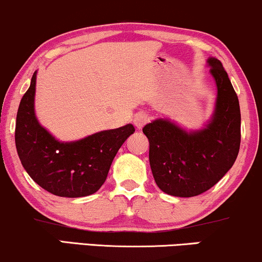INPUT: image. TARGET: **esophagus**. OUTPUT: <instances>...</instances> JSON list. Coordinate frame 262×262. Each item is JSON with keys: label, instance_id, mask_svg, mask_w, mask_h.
<instances>
[{"label": "esophagus", "instance_id": "1", "mask_svg": "<svg viewBox=\"0 0 262 262\" xmlns=\"http://www.w3.org/2000/svg\"><path fill=\"white\" fill-rule=\"evenodd\" d=\"M148 121H150V117H148V115L144 114V112H140V114L134 116L133 123L138 129H141L145 124L147 123Z\"/></svg>", "mask_w": 262, "mask_h": 262}]
</instances>
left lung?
Segmentation results:
<instances>
[{
    "instance_id": "left-lung-1",
    "label": "left lung",
    "mask_w": 262,
    "mask_h": 262,
    "mask_svg": "<svg viewBox=\"0 0 262 262\" xmlns=\"http://www.w3.org/2000/svg\"><path fill=\"white\" fill-rule=\"evenodd\" d=\"M216 99L209 121L187 130L169 118L142 129L150 142V165L157 186L175 197H193L213 187L236 161L241 145L239 101L220 60L209 57Z\"/></svg>"
}]
</instances>
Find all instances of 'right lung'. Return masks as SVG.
I'll return each mask as SVG.
<instances>
[{"instance_id":"add662e5","label":"right lung","mask_w":262,"mask_h":262,"mask_svg":"<svg viewBox=\"0 0 262 262\" xmlns=\"http://www.w3.org/2000/svg\"><path fill=\"white\" fill-rule=\"evenodd\" d=\"M35 71L16 114L15 146L32 180L59 197L95 193L106 180L111 163L133 124L101 130L75 141H60L39 123L35 114Z\"/></svg>"}]
</instances>
